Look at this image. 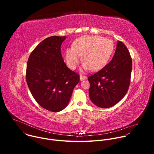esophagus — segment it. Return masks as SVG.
<instances>
[{
    "instance_id": "34e87169",
    "label": "esophagus",
    "mask_w": 154,
    "mask_h": 154,
    "mask_svg": "<svg viewBox=\"0 0 154 154\" xmlns=\"http://www.w3.org/2000/svg\"><path fill=\"white\" fill-rule=\"evenodd\" d=\"M86 79V76L83 75H80V79L81 81H83V80H85Z\"/></svg>"
}]
</instances>
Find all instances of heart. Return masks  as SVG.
<instances>
[{
	"label": "heart",
	"mask_w": 154,
	"mask_h": 154,
	"mask_svg": "<svg viewBox=\"0 0 154 154\" xmlns=\"http://www.w3.org/2000/svg\"><path fill=\"white\" fill-rule=\"evenodd\" d=\"M114 49L113 41L98 36L85 35L75 39L72 48L64 52V59L69 68L75 69L82 55L83 68L97 71L108 62Z\"/></svg>",
	"instance_id": "obj_1"
}]
</instances>
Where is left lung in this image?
Listing matches in <instances>:
<instances>
[{
    "instance_id": "1",
    "label": "left lung",
    "mask_w": 154,
    "mask_h": 154,
    "mask_svg": "<svg viewBox=\"0 0 154 154\" xmlns=\"http://www.w3.org/2000/svg\"><path fill=\"white\" fill-rule=\"evenodd\" d=\"M131 68L130 53L124 44L118 41L110 62L88 78L91 102L100 108H109L118 103L128 91Z\"/></svg>"
}]
</instances>
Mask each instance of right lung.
I'll return each instance as SVG.
<instances>
[{
  "instance_id": "right-lung-1",
  "label": "right lung",
  "mask_w": 154,
  "mask_h": 154,
  "mask_svg": "<svg viewBox=\"0 0 154 154\" xmlns=\"http://www.w3.org/2000/svg\"><path fill=\"white\" fill-rule=\"evenodd\" d=\"M66 36H52L41 41L30 54L26 70L29 88L38 103L52 112L61 111L69 102L78 74L70 70L61 54Z\"/></svg>"
}]
</instances>
